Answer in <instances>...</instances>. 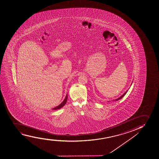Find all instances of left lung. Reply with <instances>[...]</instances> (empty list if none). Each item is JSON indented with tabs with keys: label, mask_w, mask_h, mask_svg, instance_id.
<instances>
[{
	"label": "left lung",
	"mask_w": 159,
	"mask_h": 159,
	"mask_svg": "<svg viewBox=\"0 0 159 159\" xmlns=\"http://www.w3.org/2000/svg\"><path fill=\"white\" fill-rule=\"evenodd\" d=\"M127 92H128V91H126V92L125 93H124V94L123 95H122V96H120V98H117V99H116V101H118V100H120V99H121V98H123V96H124L125 95L126 93H127ZM114 101H115V100H114Z\"/></svg>",
	"instance_id": "left-lung-1"
}]
</instances>
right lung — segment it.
Instances as JSON below:
<instances>
[{"label":"right lung","mask_w":159,"mask_h":159,"mask_svg":"<svg viewBox=\"0 0 159 159\" xmlns=\"http://www.w3.org/2000/svg\"><path fill=\"white\" fill-rule=\"evenodd\" d=\"M67 99V95H66L65 99H64V100L63 101V102H62L61 104H59V106H57V107H55V108H53L52 109H53V110H57V109H61V108H62L63 106H64L65 103H66Z\"/></svg>","instance_id":"right-lung-1"}]
</instances>
